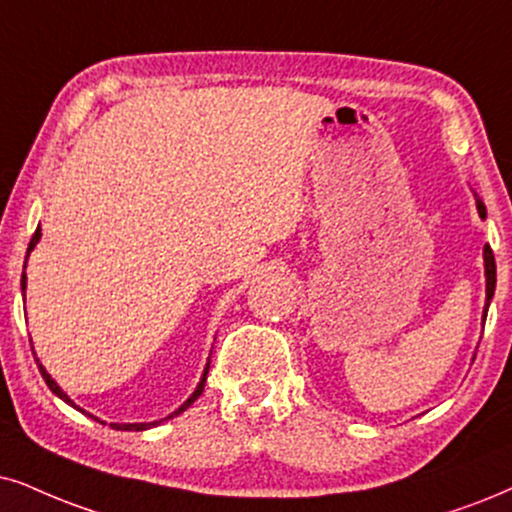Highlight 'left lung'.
<instances>
[{
    "label": "left lung",
    "mask_w": 512,
    "mask_h": 512,
    "mask_svg": "<svg viewBox=\"0 0 512 512\" xmlns=\"http://www.w3.org/2000/svg\"><path fill=\"white\" fill-rule=\"evenodd\" d=\"M475 200H477V212H480V217L484 219L487 217V208H484L482 200L477 198V193H475ZM484 276H487V304H484V319H487L489 302H491V297H494V290H496V262H494V252H491L489 245H484Z\"/></svg>",
    "instance_id": "obj_1"
}]
</instances>
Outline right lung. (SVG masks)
<instances>
[{
	"label": "right lung",
	"mask_w": 512,
	"mask_h": 512,
	"mask_svg": "<svg viewBox=\"0 0 512 512\" xmlns=\"http://www.w3.org/2000/svg\"><path fill=\"white\" fill-rule=\"evenodd\" d=\"M40 236H42V229H37L35 231V234H32V238H30V245H28V255H30V250L32 248H35V245H37V241H40ZM28 255H25V262H28ZM21 290H23V293H25V271H23V276H21ZM37 366H40V373H42V378H44V383H47L49 385V390L51 392H54L56 394V397H61L63 401H66V404H70V406H73V409H77V411H82L80 409V406H77L75 404V401L73 399H70L68 397V394L66 392H63L61 390V387H58L56 385V380L54 378H51V375L47 373V368H44L42 364H40V361H37ZM208 371H210V364L208 366H205V371H203V378H200V383H198V387H196V392H193L191 394V397L189 399H186L184 401V404H181L179 406V409L177 411H174V413H170V416H167V418H172V416H179V413L181 411H186V409H189V406L193 404V401H196L198 397H200V394H203V387H205V380H208ZM84 413V411H82ZM87 416H92V413H87ZM94 418V416H92ZM165 418V420H167ZM94 420H99V418H94ZM99 423H103V420H99ZM103 425H106V423H103ZM153 425H158V423H111V428H115V430H148V428H153Z\"/></svg>",
	"instance_id": "1"
}]
</instances>
